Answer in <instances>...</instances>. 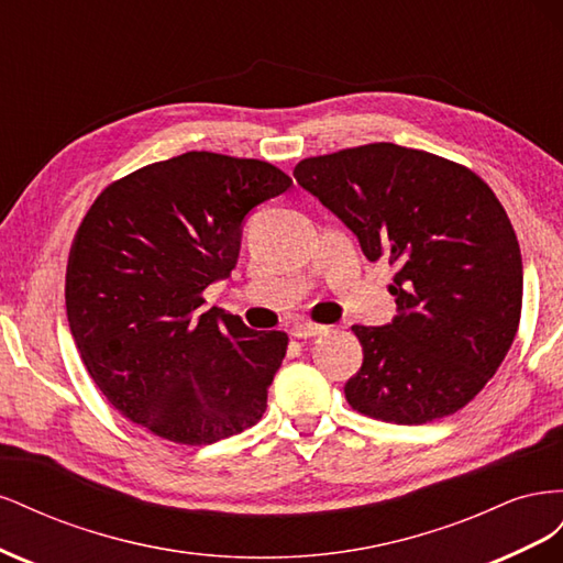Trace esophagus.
<instances>
[{"label":"esophagus","mask_w":563,"mask_h":563,"mask_svg":"<svg viewBox=\"0 0 563 563\" xmlns=\"http://www.w3.org/2000/svg\"><path fill=\"white\" fill-rule=\"evenodd\" d=\"M327 331H329L327 327H319V323H312V321H296L291 327L294 338H312V335L327 333Z\"/></svg>","instance_id":"esophagus-1"}]
</instances>
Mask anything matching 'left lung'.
I'll list each match as a JSON object with an SVG mask.
<instances>
[{
	"mask_svg": "<svg viewBox=\"0 0 563 563\" xmlns=\"http://www.w3.org/2000/svg\"><path fill=\"white\" fill-rule=\"evenodd\" d=\"M294 176L397 267V317L352 327L364 364L345 399L368 418L422 424L460 411L503 364L519 329L523 267L512 223L470 168L371 143L302 159Z\"/></svg>",
	"mask_w": 563,
	"mask_h": 563,
	"instance_id": "left-lung-1",
	"label": "left lung"
}]
</instances>
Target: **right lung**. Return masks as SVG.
Listing matches in <instances>:
<instances>
[{
  "label": "right lung",
  "instance_id": "1",
  "mask_svg": "<svg viewBox=\"0 0 563 563\" xmlns=\"http://www.w3.org/2000/svg\"><path fill=\"white\" fill-rule=\"evenodd\" d=\"M291 185L261 159L185 152L91 203L67 258L65 308L84 366L124 418L187 446L263 418L288 335L203 312L201 294L230 277L249 211Z\"/></svg>",
  "mask_w": 563,
  "mask_h": 563
}]
</instances>
